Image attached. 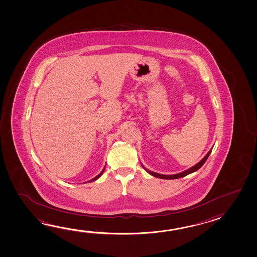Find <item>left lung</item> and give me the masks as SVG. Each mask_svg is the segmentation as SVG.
<instances>
[{
    "label": "left lung",
    "instance_id": "obj_1",
    "mask_svg": "<svg viewBox=\"0 0 257 257\" xmlns=\"http://www.w3.org/2000/svg\"><path fill=\"white\" fill-rule=\"evenodd\" d=\"M212 150H210L208 153H207V155L205 156V157L203 158L202 160L200 161V162H198L196 165H194L193 167H191V168H189L188 170H186V171H182V172H180V173H177V174H173V175H163V174H160V173H156V172H153V171H149L148 169H146L145 167L142 164V166L144 168L145 171L148 172L149 174H151L152 176H154V177H157V178H160V179H165V180H173V179H179V178H181V177H184V176L189 175L190 173H192L194 171H198V169L200 168V167H202L203 164L206 162L207 161V158L209 156V154L211 153Z\"/></svg>",
    "mask_w": 257,
    "mask_h": 257
}]
</instances>
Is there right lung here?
Returning a JSON list of instances; mask_svg holds the SVG:
<instances>
[{"label": "right lung", "mask_w": 257, "mask_h": 257, "mask_svg": "<svg viewBox=\"0 0 257 257\" xmlns=\"http://www.w3.org/2000/svg\"><path fill=\"white\" fill-rule=\"evenodd\" d=\"M104 169H105V168H104ZM104 170H103V171H101V172H100L99 174H98V175L96 176V177H95V178H94V179H92V180H89V182H91V181H94V180H97V179H99L100 177H101V175H102V174H103V172H104Z\"/></svg>", "instance_id": "obj_1"}]
</instances>
